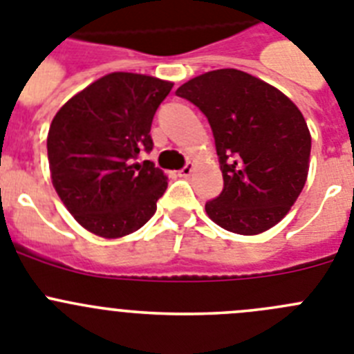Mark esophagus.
Returning <instances> with one entry per match:
<instances>
[{
    "label": "esophagus",
    "mask_w": 354,
    "mask_h": 354,
    "mask_svg": "<svg viewBox=\"0 0 354 354\" xmlns=\"http://www.w3.org/2000/svg\"><path fill=\"white\" fill-rule=\"evenodd\" d=\"M193 170H195V167H193V162H187V165L183 168V170H179V175H180V177H189V175L193 174Z\"/></svg>",
    "instance_id": "34e87169"
}]
</instances>
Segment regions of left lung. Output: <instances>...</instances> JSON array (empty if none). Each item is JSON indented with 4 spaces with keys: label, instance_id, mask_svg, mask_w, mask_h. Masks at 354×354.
I'll list each match as a JSON object with an SVG mask.
<instances>
[{
    "label": "left lung",
    "instance_id": "left-lung-1",
    "mask_svg": "<svg viewBox=\"0 0 354 354\" xmlns=\"http://www.w3.org/2000/svg\"><path fill=\"white\" fill-rule=\"evenodd\" d=\"M211 124L223 192L205 204L221 228L257 236L282 221L310 165V131L298 106L273 84L237 68H218L177 88Z\"/></svg>",
    "mask_w": 354,
    "mask_h": 354
}]
</instances>
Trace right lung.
<instances>
[{"mask_svg":"<svg viewBox=\"0 0 354 354\" xmlns=\"http://www.w3.org/2000/svg\"><path fill=\"white\" fill-rule=\"evenodd\" d=\"M171 86L147 74L111 72L72 95L53 118V186L88 232L118 239L154 216L168 177L154 162L134 159L152 150V118Z\"/></svg>","mask_w":354,"mask_h":354,"instance_id":"1","label":"right lung"}]
</instances>
